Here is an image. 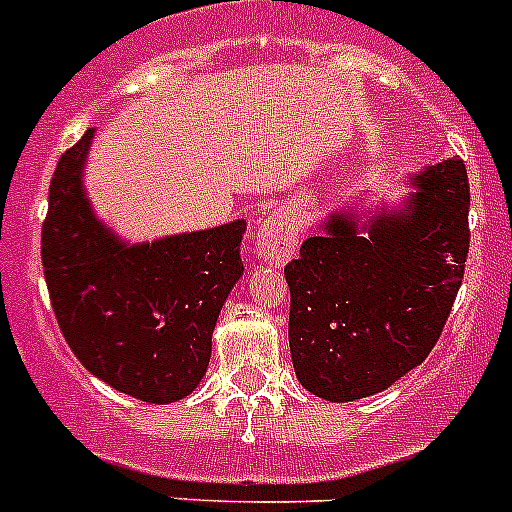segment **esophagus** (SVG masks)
<instances>
[{
	"label": "esophagus",
	"instance_id": "esophagus-1",
	"mask_svg": "<svg viewBox=\"0 0 512 512\" xmlns=\"http://www.w3.org/2000/svg\"><path fill=\"white\" fill-rule=\"evenodd\" d=\"M299 242V230L292 215L272 213L257 225L255 247L262 260L272 265H285L289 257L294 255Z\"/></svg>",
	"mask_w": 512,
	"mask_h": 512
}]
</instances>
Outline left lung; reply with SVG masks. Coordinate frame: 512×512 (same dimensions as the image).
Returning <instances> with one entry per match:
<instances>
[{
	"mask_svg": "<svg viewBox=\"0 0 512 512\" xmlns=\"http://www.w3.org/2000/svg\"><path fill=\"white\" fill-rule=\"evenodd\" d=\"M404 210L369 223L332 213L285 267L294 374L319 399L389 389L436 347L466 272V163L448 158L414 175Z\"/></svg>",
	"mask_w": 512,
	"mask_h": 512,
	"instance_id": "1",
	"label": "left lung"
}]
</instances>
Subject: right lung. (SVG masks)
<instances>
[{"label":"right lung","instance_id":"obj_1","mask_svg":"<svg viewBox=\"0 0 512 512\" xmlns=\"http://www.w3.org/2000/svg\"><path fill=\"white\" fill-rule=\"evenodd\" d=\"M94 128L59 158L41 227V262L76 359L121 394L173 404L208 371L213 329L242 275L245 220L121 242L91 210L84 160Z\"/></svg>","mask_w":512,"mask_h":512}]
</instances>
